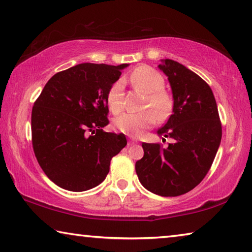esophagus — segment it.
Returning a JSON list of instances; mask_svg holds the SVG:
<instances>
[{
	"mask_svg": "<svg viewBox=\"0 0 252 252\" xmlns=\"http://www.w3.org/2000/svg\"><path fill=\"white\" fill-rule=\"evenodd\" d=\"M136 142H138V140L134 139V138H130V140H129V144H130V146H131V144L136 143Z\"/></svg>",
	"mask_w": 252,
	"mask_h": 252,
	"instance_id": "esophagus-1",
	"label": "esophagus"
}]
</instances>
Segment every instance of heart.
<instances>
[{"label":"heart","instance_id":"1","mask_svg":"<svg viewBox=\"0 0 252 252\" xmlns=\"http://www.w3.org/2000/svg\"><path fill=\"white\" fill-rule=\"evenodd\" d=\"M129 81L136 91L146 94L140 113H125L114 120V126L132 138L141 135L143 131L155 125L156 121H164L172 110V99L163 90L164 79L160 72L148 65L135 67L129 75ZM123 90L125 82L119 79L110 85L106 92V103L113 114L123 110Z\"/></svg>","mask_w":252,"mask_h":252}]
</instances>
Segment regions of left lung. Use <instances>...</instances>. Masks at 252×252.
<instances>
[{"instance_id": "obj_1", "label": "left lung", "mask_w": 252, "mask_h": 252, "mask_svg": "<svg viewBox=\"0 0 252 252\" xmlns=\"http://www.w3.org/2000/svg\"><path fill=\"white\" fill-rule=\"evenodd\" d=\"M159 69L168 76L173 110L157 131L171 138L167 148L142 143L135 171L141 185L162 197L189 192L206 177L218 151L222 129L211 88L198 74L173 60H161Z\"/></svg>"}]
</instances>
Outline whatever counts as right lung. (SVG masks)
<instances>
[{
  "instance_id": "1",
  "label": "right lung",
  "mask_w": 252,
  "mask_h": 252,
  "mask_svg": "<svg viewBox=\"0 0 252 252\" xmlns=\"http://www.w3.org/2000/svg\"><path fill=\"white\" fill-rule=\"evenodd\" d=\"M129 64L81 63L51 78L34 102L32 144L40 167L62 189L81 192L104 180L126 146L109 125L106 92Z\"/></svg>"
}]
</instances>
